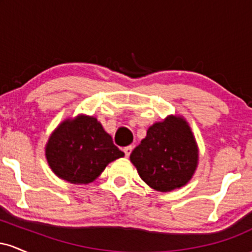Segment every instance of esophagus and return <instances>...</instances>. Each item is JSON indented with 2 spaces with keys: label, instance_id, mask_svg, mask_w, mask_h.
Returning a JSON list of instances; mask_svg holds the SVG:
<instances>
[{
  "label": "esophagus",
  "instance_id": "esophagus-1",
  "mask_svg": "<svg viewBox=\"0 0 252 252\" xmlns=\"http://www.w3.org/2000/svg\"><path fill=\"white\" fill-rule=\"evenodd\" d=\"M131 150H132V146H128V147H126V148L123 149L124 154H126V158H129V155L131 154Z\"/></svg>",
  "mask_w": 252,
  "mask_h": 252
}]
</instances>
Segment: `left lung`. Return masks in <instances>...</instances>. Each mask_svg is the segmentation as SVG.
I'll return each mask as SVG.
<instances>
[{
	"mask_svg": "<svg viewBox=\"0 0 252 252\" xmlns=\"http://www.w3.org/2000/svg\"><path fill=\"white\" fill-rule=\"evenodd\" d=\"M130 161L148 186L169 192L186 185L194 174L198 147L186 121L169 116L150 126Z\"/></svg>",
	"mask_w": 252,
	"mask_h": 252,
	"instance_id": "obj_1",
	"label": "left lung"
}]
</instances>
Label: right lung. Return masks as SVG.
<instances>
[{"label":"right lung","instance_id":"add662e5","mask_svg":"<svg viewBox=\"0 0 252 252\" xmlns=\"http://www.w3.org/2000/svg\"><path fill=\"white\" fill-rule=\"evenodd\" d=\"M124 156L94 117L65 121L46 146V158L56 174L71 184H90L105 167Z\"/></svg>","mask_w":252,"mask_h":252}]
</instances>
